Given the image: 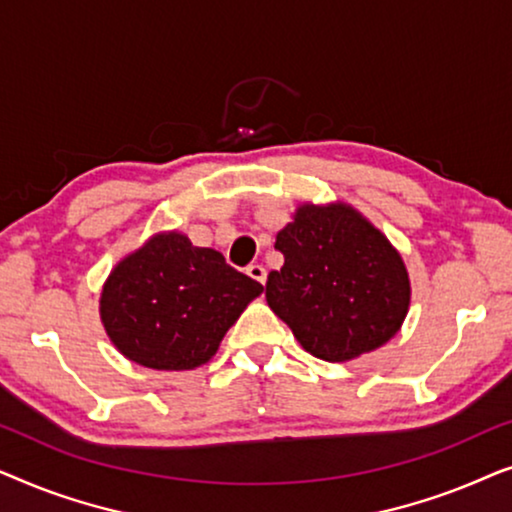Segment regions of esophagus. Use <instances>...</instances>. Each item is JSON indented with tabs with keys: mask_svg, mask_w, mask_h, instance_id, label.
<instances>
[{
	"mask_svg": "<svg viewBox=\"0 0 512 512\" xmlns=\"http://www.w3.org/2000/svg\"><path fill=\"white\" fill-rule=\"evenodd\" d=\"M247 275H249L251 279H256V282H261V284H265V279H268V272H265L263 265H258V263H251V265H249Z\"/></svg>",
	"mask_w": 512,
	"mask_h": 512,
	"instance_id": "esophagus-1",
	"label": "esophagus"
}]
</instances>
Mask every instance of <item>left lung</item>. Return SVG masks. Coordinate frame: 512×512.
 I'll return each mask as SVG.
<instances>
[{"label": "left lung", "mask_w": 512, "mask_h": 512, "mask_svg": "<svg viewBox=\"0 0 512 512\" xmlns=\"http://www.w3.org/2000/svg\"><path fill=\"white\" fill-rule=\"evenodd\" d=\"M275 249L284 265L268 275L265 298L312 356L354 359L401 328L408 272L387 237L354 209L300 207Z\"/></svg>", "instance_id": "1"}]
</instances>
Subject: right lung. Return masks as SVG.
<instances>
[{"label":"right lung","instance_id":"obj_1","mask_svg":"<svg viewBox=\"0 0 512 512\" xmlns=\"http://www.w3.org/2000/svg\"><path fill=\"white\" fill-rule=\"evenodd\" d=\"M263 286L186 235H156L104 284L100 312L121 354L156 370L207 363Z\"/></svg>","mask_w":512,"mask_h":512}]
</instances>
